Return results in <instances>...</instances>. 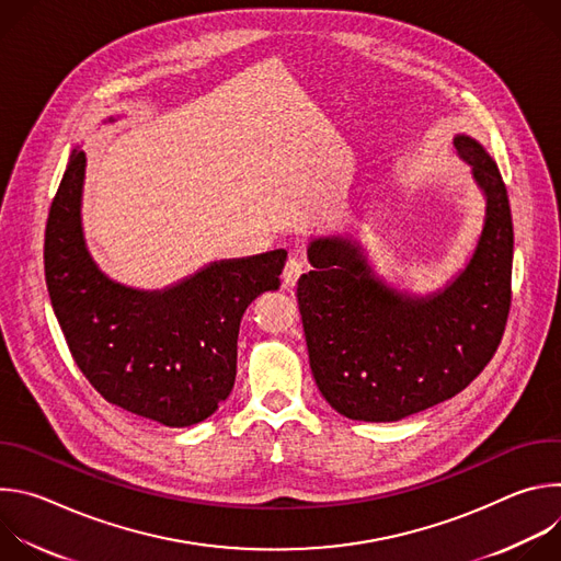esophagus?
Wrapping results in <instances>:
<instances>
[{"instance_id":"obj_1","label":"esophagus","mask_w":561,"mask_h":561,"mask_svg":"<svg viewBox=\"0 0 561 561\" xmlns=\"http://www.w3.org/2000/svg\"><path fill=\"white\" fill-rule=\"evenodd\" d=\"M301 273H304V262L299 257H290L284 266V273H282L284 288H293L297 284V279L301 277Z\"/></svg>"}]
</instances>
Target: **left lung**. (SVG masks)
Returning <instances> with one entry per match:
<instances>
[{
	"label": "left lung",
	"instance_id": "obj_1",
	"mask_svg": "<svg viewBox=\"0 0 561 561\" xmlns=\"http://www.w3.org/2000/svg\"><path fill=\"white\" fill-rule=\"evenodd\" d=\"M486 197L484 228L466 268L417 297L383 284L348 237L308 244L297 301L310 370L327 402L357 422H397L461 392L493 359L511 310L513 217L484 146L453 139Z\"/></svg>",
	"mask_w": 561,
	"mask_h": 561
}]
</instances>
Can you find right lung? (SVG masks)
I'll list each match as a JSON object with an SVG mask.
<instances>
[{"mask_svg":"<svg viewBox=\"0 0 561 561\" xmlns=\"http://www.w3.org/2000/svg\"><path fill=\"white\" fill-rule=\"evenodd\" d=\"M84 169L75 148L44 237L46 286L70 355L106 402L171 428L204 422L232 390L242 314L279 288L286 251L213 262L164 290L117 284L87 249Z\"/></svg>","mask_w":561,"mask_h":561,"instance_id":"add662e5","label":"right lung"}]
</instances>
